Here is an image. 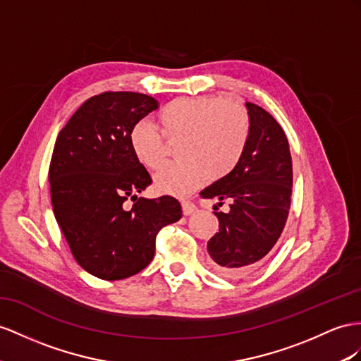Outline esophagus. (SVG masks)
<instances>
[{
  "mask_svg": "<svg viewBox=\"0 0 361 361\" xmlns=\"http://www.w3.org/2000/svg\"><path fill=\"white\" fill-rule=\"evenodd\" d=\"M181 207H183V214L186 215V216H189V215H192L193 212L197 210V206L193 204L192 201H183L181 202Z\"/></svg>",
  "mask_w": 361,
  "mask_h": 361,
  "instance_id": "1",
  "label": "esophagus"
}]
</instances>
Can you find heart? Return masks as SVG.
Returning a JSON list of instances; mask_svg holds the SVG:
<instances>
[{
	"label": "heart",
	"instance_id": "1",
	"mask_svg": "<svg viewBox=\"0 0 361 361\" xmlns=\"http://www.w3.org/2000/svg\"><path fill=\"white\" fill-rule=\"evenodd\" d=\"M157 120L164 137H178L175 145L178 160L160 166L154 186L175 197L188 195L206 177L219 180L232 172L250 137L247 109L232 99L180 97L164 105ZM161 134L149 120H142L129 135L135 159L149 169L161 161Z\"/></svg>",
	"mask_w": 361,
	"mask_h": 361
}]
</instances>
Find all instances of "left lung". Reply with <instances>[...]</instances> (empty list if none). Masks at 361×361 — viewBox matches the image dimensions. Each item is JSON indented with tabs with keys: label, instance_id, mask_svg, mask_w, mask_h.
Returning a JSON list of instances; mask_svg holds the SVG:
<instances>
[{
	"label": "left lung",
	"instance_id": "left-lung-1",
	"mask_svg": "<svg viewBox=\"0 0 361 361\" xmlns=\"http://www.w3.org/2000/svg\"><path fill=\"white\" fill-rule=\"evenodd\" d=\"M250 137L236 168L201 190L218 200L219 232L209 239L214 269L226 277L256 270L279 239L291 204L293 163L286 135L274 117L247 102ZM231 209L219 212L218 205Z\"/></svg>",
	"mask_w": 361,
	"mask_h": 361
}]
</instances>
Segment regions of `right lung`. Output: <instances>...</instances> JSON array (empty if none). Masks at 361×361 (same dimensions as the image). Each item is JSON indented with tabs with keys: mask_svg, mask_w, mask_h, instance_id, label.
Segmentation results:
<instances>
[{
	"mask_svg": "<svg viewBox=\"0 0 361 361\" xmlns=\"http://www.w3.org/2000/svg\"><path fill=\"white\" fill-rule=\"evenodd\" d=\"M157 108L159 102L140 92H102L71 116L54 143L49 169L54 218L76 262L99 279L142 271L152 261L160 228L183 215L173 197H137L152 178L129 135Z\"/></svg>",
	"mask_w": 361,
	"mask_h": 361,
	"instance_id": "1",
	"label": "right lung"
}]
</instances>
